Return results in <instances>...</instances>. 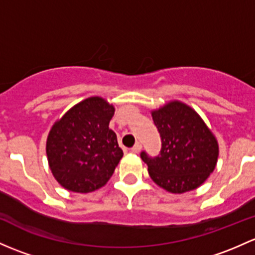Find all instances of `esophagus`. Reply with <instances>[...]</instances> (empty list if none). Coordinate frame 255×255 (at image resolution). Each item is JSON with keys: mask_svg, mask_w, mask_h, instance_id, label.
Returning a JSON list of instances; mask_svg holds the SVG:
<instances>
[{"mask_svg": "<svg viewBox=\"0 0 255 255\" xmlns=\"http://www.w3.org/2000/svg\"><path fill=\"white\" fill-rule=\"evenodd\" d=\"M130 150H132L133 154H138V152L140 151V150H141V144H140V143H136L135 145L133 146V148L130 149Z\"/></svg>", "mask_w": 255, "mask_h": 255, "instance_id": "esophagus-1", "label": "esophagus"}]
</instances>
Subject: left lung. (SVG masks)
<instances>
[{
	"label": "left lung",
	"mask_w": 255,
	"mask_h": 255,
	"mask_svg": "<svg viewBox=\"0 0 255 255\" xmlns=\"http://www.w3.org/2000/svg\"><path fill=\"white\" fill-rule=\"evenodd\" d=\"M161 136V151L155 159L141 152L149 176L159 187L173 194L197 189L214 172L219 143L194 109L171 100L151 111Z\"/></svg>",
	"instance_id": "left-lung-1"
}]
</instances>
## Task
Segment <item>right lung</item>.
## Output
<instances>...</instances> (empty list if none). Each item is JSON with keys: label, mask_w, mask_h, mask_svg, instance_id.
I'll use <instances>...</instances> for the list:
<instances>
[{"label": "right lung", "mask_w": 255, "mask_h": 255, "mask_svg": "<svg viewBox=\"0 0 255 255\" xmlns=\"http://www.w3.org/2000/svg\"><path fill=\"white\" fill-rule=\"evenodd\" d=\"M115 106L100 96L76 104L51 127L46 139L49 167L67 191L90 193L114 175L123 151L109 128Z\"/></svg>", "instance_id": "1"}]
</instances>
